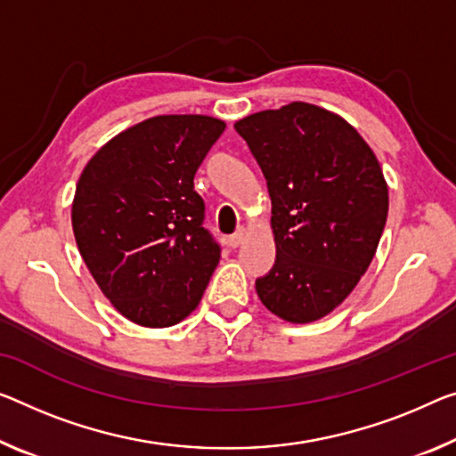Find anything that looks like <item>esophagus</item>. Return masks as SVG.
I'll list each match as a JSON object with an SVG mask.
<instances>
[{"label": "esophagus", "mask_w": 456, "mask_h": 456, "mask_svg": "<svg viewBox=\"0 0 456 456\" xmlns=\"http://www.w3.org/2000/svg\"><path fill=\"white\" fill-rule=\"evenodd\" d=\"M244 234H247V230L238 228L234 234L228 236V247H230V248H238V247H240L242 240H244Z\"/></svg>", "instance_id": "obj_1"}]
</instances>
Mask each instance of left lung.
I'll return each mask as SVG.
<instances>
[{"label": "left lung", "mask_w": 456, "mask_h": 456, "mask_svg": "<svg viewBox=\"0 0 456 456\" xmlns=\"http://www.w3.org/2000/svg\"><path fill=\"white\" fill-rule=\"evenodd\" d=\"M267 179L277 256L256 293L293 324L324 318L365 275L387 220L379 160L353 126L304 102L236 122Z\"/></svg>", "instance_id": "obj_1"}]
</instances>
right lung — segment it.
Returning <instances> with one entry per match:
<instances>
[{"label":"right lung","instance_id":"right-lung-1","mask_svg":"<svg viewBox=\"0 0 456 456\" xmlns=\"http://www.w3.org/2000/svg\"><path fill=\"white\" fill-rule=\"evenodd\" d=\"M226 128L209 116H157L111 138L83 169L77 247L118 312L167 328L198 307L220 261L193 177Z\"/></svg>","mask_w":456,"mask_h":456}]
</instances>
